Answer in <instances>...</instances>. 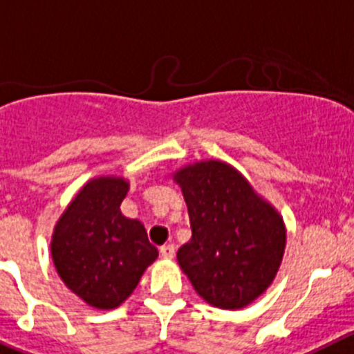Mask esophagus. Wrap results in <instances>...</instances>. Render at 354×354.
Here are the masks:
<instances>
[{
    "instance_id": "34e87169",
    "label": "esophagus",
    "mask_w": 354,
    "mask_h": 354,
    "mask_svg": "<svg viewBox=\"0 0 354 354\" xmlns=\"http://www.w3.org/2000/svg\"><path fill=\"white\" fill-rule=\"evenodd\" d=\"M160 255L163 259H174V255H175V247L174 245H163V247L160 248Z\"/></svg>"
}]
</instances>
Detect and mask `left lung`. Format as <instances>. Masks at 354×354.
I'll list each match as a JSON object with an SVG mask.
<instances>
[{"instance_id": "obj_1", "label": "left lung", "mask_w": 354, "mask_h": 354, "mask_svg": "<svg viewBox=\"0 0 354 354\" xmlns=\"http://www.w3.org/2000/svg\"><path fill=\"white\" fill-rule=\"evenodd\" d=\"M183 187L193 238L177 252L198 295L221 309H240L264 294L280 269L283 218L243 175L218 160L174 174Z\"/></svg>"}]
</instances>
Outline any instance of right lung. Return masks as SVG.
Listing matches in <instances>:
<instances>
[{
	"mask_svg": "<svg viewBox=\"0 0 354 354\" xmlns=\"http://www.w3.org/2000/svg\"><path fill=\"white\" fill-rule=\"evenodd\" d=\"M123 177H97L82 187L53 230L52 259L71 292L97 309H114L136 290L158 257L146 227L120 210Z\"/></svg>",
	"mask_w": 354,
	"mask_h": 354,
	"instance_id": "right-lung-1",
	"label": "right lung"
}]
</instances>
